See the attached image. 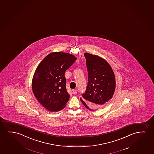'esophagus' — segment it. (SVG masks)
I'll return each instance as SVG.
<instances>
[{"instance_id":"esophagus-1","label":"esophagus","mask_w":154,"mask_h":154,"mask_svg":"<svg viewBox=\"0 0 154 154\" xmlns=\"http://www.w3.org/2000/svg\"><path fill=\"white\" fill-rule=\"evenodd\" d=\"M72 91V94H77V91L76 89H73Z\"/></svg>"}]
</instances>
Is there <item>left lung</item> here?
<instances>
[{
  "mask_svg": "<svg viewBox=\"0 0 154 154\" xmlns=\"http://www.w3.org/2000/svg\"><path fill=\"white\" fill-rule=\"evenodd\" d=\"M88 70V84L80 100L86 107L97 110L112 98L116 87L114 72L105 59L85 53Z\"/></svg>",
  "mask_w": 154,
  "mask_h": 154,
  "instance_id": "obj_1",
  "label": "left lung"
}]
</instances>
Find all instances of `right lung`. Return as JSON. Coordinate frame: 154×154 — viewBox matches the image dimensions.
<instances>
[{
  "mask_svg": "<svg viewBox=\"0 0 154 154\" xmlns=\"http://www.w3.org/2000/svg\"><path fill=\"white\" fill-rule=\"evenodd\" d=\"M76 59L68 53L54 52L45 57L36 68L32 80V91L49 111L63 109L69 100L65 73Z\"/></svg>",
  "mask_w": 154,
  "mask_h": 154,
  "instance_id": "obj_1",
  "label": "right lung"
}]
</instances>
